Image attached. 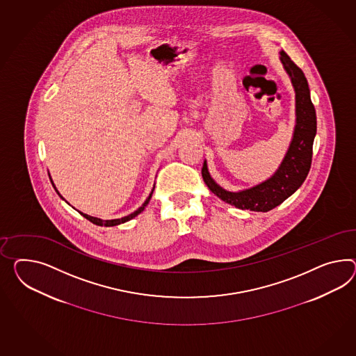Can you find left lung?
<instances>
[{"instance_id":"1","label":"left lung","mask_w":356,"mask_h":356,"mask_svg":"<svg viewBox=\"0 0 356 356\" xmlns=\"http://www.w3.org/2000/svg\"><path fill=\"white\" fill-rule=\"evenodd\" d=\"M279 54L296 92V125L291 145L279 168L264 182L232 192L225 190L211 178L207 160L202 165L201 174L210 191L238 209L264 213L274 209L301 187L310 172L312 145L316 136V112L311 102L309 82L301 68L293 63L284 50Z\"/></svg>"}]
</instances>
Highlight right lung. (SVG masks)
Masks as SVG:
<instances>
[{"mask_svg":"<svg viewBox=\"0 0 356 356\" xmlns=\"http://www.w3.org/2000/svg\"><path fill=\"white\" fill-rule=\"evenodd\" d=\"M50 181H51V183H53V179L50 178ZM53 187L55 188V191H56V193L63 199V196L58 192V190H56V187H55L54 183H53ZM154 190H155V186H154V188H152V191L149 192V195H148V197H147L146 201L142 204V207L140 208H138L136 211H133L131 214H129V216H127V217H122V218H118V219H107V220H103V219L101 218H97V217H92V216H88V214H85V213H82V211H80V214H81L82 217H85L86 219H89L92 223H94V225H97V226H106V227H112V226H118V225H121V223H125V222H128V220H130V219L134 218V217H137L138 214H140L143 210H145V208L147 207V204L149 202V200H151V197H152V193H154ZM64 200V199H63Z\"/></svg>","mask_w":356,"mask_h":356,"instance_id":"obj_1","label":"right lung"}]
</instances>
